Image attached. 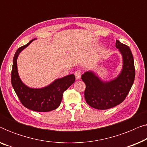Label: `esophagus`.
<instances>
[{"mask_svg":"<svg viewBox=\"0 0 147 147\" xmlns=\"http://www.w3.org/2000/svg\"><path fill=\"white\" fill-rule=\"evenodd\" d=\"M75 76H76V80H80V78H81V76H82V71L81 70H76L75 71Z\"/></svg>","mask_w":147,"mask_h":147,"instance_id":"1","label":"esophagus"}]
</instances>
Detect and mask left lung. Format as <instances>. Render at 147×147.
<instances>
[{
	"instance_id": "obj_1",
	"label": "left lung",
	"mask_w": 147,
	"mask_h": 147,
	"mask_svg": "<svg viewBox=\"0 0 147 147\" xmlns=\"http://www.w3.org/2000/svg\"><path fill=\"white\" fill-rule=\"evenodd\" d=\"M116 47L123 57V68L117 78L103 82L92 71L82 76L86 84L84 97L88 105L98 110H107L125 100L135 78L133 56L128 46L116 40Z\"/></svg>"
}]
</instances>
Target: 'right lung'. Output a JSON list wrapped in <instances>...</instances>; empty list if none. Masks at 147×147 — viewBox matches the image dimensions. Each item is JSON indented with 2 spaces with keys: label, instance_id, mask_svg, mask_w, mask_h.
<instances>
[{
  "label": "right lung",
  "instance_id": "add662e5",
  "mask_svg": "<svg viewBox=\"0 0 147 147\" xmlns=\"http://www.w3.org/2000/svg\"><path fill=\"white\" fill-rule=\"evenodd\" d=\"M34 39L25 45L19 47L13 57L11 71V84L21 104L28 109L36 112H49L59 107L63 93L75 82L74 74L56 80L49 86L40 89H34L26 86L18 75L17 59L20 52L27 47Z\"/></svg>",
  "mask_w": 147,
  "mask_h": 147
}]
</instances>
